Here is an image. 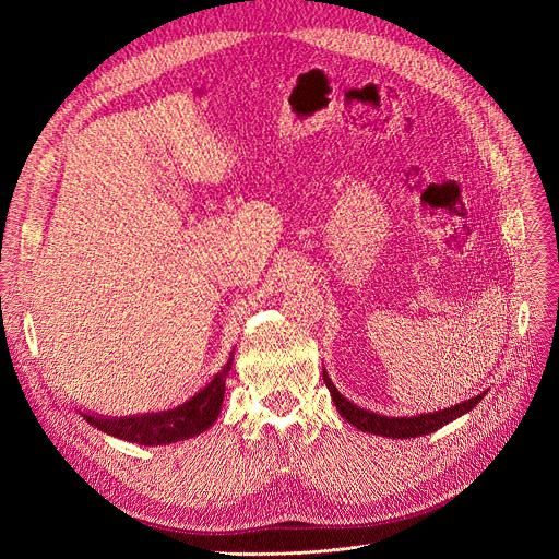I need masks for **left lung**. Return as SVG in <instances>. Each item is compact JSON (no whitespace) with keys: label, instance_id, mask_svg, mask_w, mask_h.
Returning a JSON list of instances; mask_svg holds the SVG:
<instances>
[{"label":"left lung","instance_id":"8db88e82","mask_svg":"<svg viewBox=\"0 0 559 559\" xmlns=\"http://www.w3.org/2000/svg\"><path fill=\"white\" fill-rule=\"evenodd\" d=\"M324 383L331 390L333 403L337 407V413L350 424L356 426L362 432H371V435H380V437H392V439H409V437H421L428 432H435L437 428H442L451 421H455L457 417L466 415L468 409H474L485 394H478L468 401H462L457 405L437 409V413H426V415H415V417H388V415H378L371 413V409H365L356 403H350L348 399H344L337 388L333 385V380L329 378L326 369H324Z\"/></svg>","mask_w":559,"mask_h":559}]
</instances>
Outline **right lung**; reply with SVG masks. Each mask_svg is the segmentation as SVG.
Masks as SVG:
<instances>
[{"label":"right lung","mask_w":559,"mask_h":559,"mask_svg":"<svg viewBox=\"0 0 559 559\" xmlns=\"http://www.w3.org/2000/svg\"><path fill=\"white\" fill-rule=\"evenodd\" d=\"M233 350L222 371H217L211 383L203 390H199L183 405L163 409V413H146V415H133V417H102V415H87V413H79V415L97 430L140 447H163V444H174V442H181V439L201 435L209 430L219 417V407L226 390L224 388L226 376L233 365Z\"/></svg>","instance_id":"add662e5"}]
</instances>
